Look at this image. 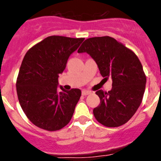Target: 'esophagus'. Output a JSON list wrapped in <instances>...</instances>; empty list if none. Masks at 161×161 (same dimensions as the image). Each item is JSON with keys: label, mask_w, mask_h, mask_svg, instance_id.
<instances>
[{"label": "esophagus", "mask_w": 161, "mask_h": 161, "mask_svg": "<svg viewBox=\"0 0 161 161\" xmlns=\"http://www.w3.org/2000/svg\"><path fill=\"white\" fill-rule=\"evenodd\" d=\"M91 93V91H89V90H83L82 91V95H84V96H86V95H89Z\"/></svg>", "instance_id": "1"}]
</instances>
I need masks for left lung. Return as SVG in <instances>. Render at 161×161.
<instances>
[{"label":"left lung","mask_w":161,"mask_h":161,"mask_svg":"<svg viewBox=\"0 0 161 161\" xmlns=\"http://www.w3.org/2000/svg\"><path fill=\"white\" fill-rule=\"evenodd\" d=\"M77 52L89 54L101 75L112 79L111 90L96 92L100 105L93 109L95 119L108 127L127 123L140 106L146 86V76L137 55L109 36L88 38Z\"/></svg>","instance_id":"left-lung-1"}]
</instances>
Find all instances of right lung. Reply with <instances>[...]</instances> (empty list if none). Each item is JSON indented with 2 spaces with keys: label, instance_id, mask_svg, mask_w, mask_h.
Here are the masks:
<instances>
[{
  "label": "right lung",
  "instance_id": "obj_1",
  "mask_svg": "<svg viewBox=\"0 0 161 161\" xmlns=\"http://www.w3.org/2000/svg\"><path fill=\"white\" fill-rule=\"evenodd\" d=\"M85 38L49 36L26 52L17 79L19 103L33 124L43 130H60L70 122L81 96L79 89L68 91L60 86L59 75L71 54Z\"/></svg>",
  "mask_w": 161,
  "mask_h": 161
}]
</instances>
